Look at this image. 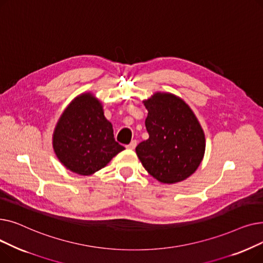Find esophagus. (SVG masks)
I'll return each instance as SVG.
<instances>
[{"label": "esophagus", "mask_w": 263, "mask_h": 263, "mask_svg": "<svg viewBox=\"0 0 263 263\" xmlns=\"http://www.w3.org/2000/svg\"><path fill=\"white\" fill-rule=\"evenodd\" d=\"M136 145H137V141H136V140H133V141H131V143H130L129 145H127V148L133 150V149L136 147Z\"/></svg>", "instance_id": "1"}]
</instances>
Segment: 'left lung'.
<instances>
[{
	"label": "left lung",
	"instance_id": "left-lung-1",
	"mask_svg": "<svg viewBox=\"0 0 263 263\" xmlns=\"http://www.w3.org/2000/svg\"><path fill=\"white\" fill-rule=\"evenodd\" d=\"M149 139L135 151L145 170L163 183L182 181L203 158L204 134L194 113L172 93H156L145 102Z\"/></svg>",
	"mask_w": 263,
	"mask_h": 263
}]
</instances>
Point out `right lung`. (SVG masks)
I'll list each match as a JSON object with an SVG mask.
<instances>
[{"mask_svg": "<svg viewBox=\"0 0 263 263\" xmlns=\"http://www.w3.org/2000/svg\"><path fill=\"white\" fill-rule=\"evenodd\" d=\"M53 148L68 170L84 176L101 170L124 149L115 141L100 102L90 93L67 107L55 128Z\"/></svg>", "mask_w": 263, "mask_h": 263, "instance_id": "add662e5", "label": "right lung"}]
</instances>
